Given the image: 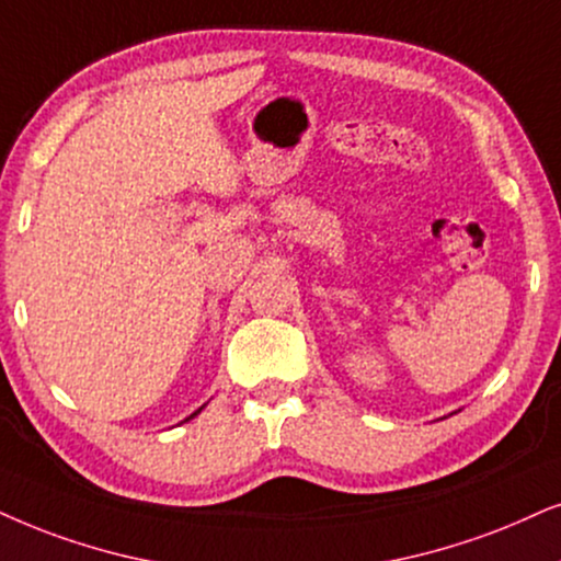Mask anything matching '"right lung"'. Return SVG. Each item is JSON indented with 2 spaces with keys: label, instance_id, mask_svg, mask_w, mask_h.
<instances>
[{
  "label": "right lung",
  "instance_id": "obj_1",
  "mask_svg": "<svg viewBox=\"0 0 561 561\" xmlns=\"http://www.w3.org/2000/svg\"><path fill=\"white\" fill-rule=\"evenodd\" d=\"M202 409H204V407H202ZM202 409H196V411H194V414H191V416H188V420H194V416H196V414H198V411H202ZM188 420H186V422H188Z\"/></svg>",
  "mask_w": 561,
  "mask_h": 561
}]
</instances>
